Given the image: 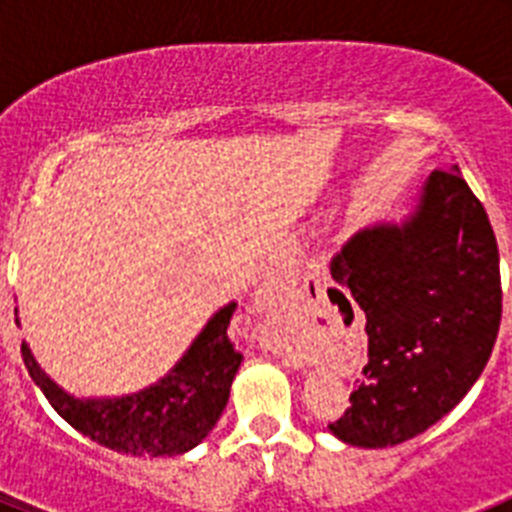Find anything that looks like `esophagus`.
Returning <instances> with one entry per match:
<instances>
[{
  "instance_id": "1",
  "label": "esophagus",
  "mask_w": 512,
  "mask_h": 512,
  "mask_svg": "<svg viewBox=\"0 0 512 512\" xmlns=\"http://www.w3.org/2000/svg\"><path fill=\"white\" fill-rule=\"evenodd\" d=\"M256 310H264L266 305H271V289L269 287H261L259 292H256Z\"/></svg>"
}]
</instances>
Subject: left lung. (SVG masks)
I'll return each mask as SVG.
<instances>
[{"mask_svg":"<svg viewBox=\"0 0 512 512\" xmlns=\"http://www.w3.org/2000/svg\"><path fill=\"white\" fill-rule=\"evenodd\" d=\"M328 289L364 310L369 361L338 441L387 449L428 431L464 400L495 346L503 289L490 217L459 166L436 169L400 223L364 228L330 259Z\"/></svg>","mask_w":512,"mask_h":512,"instance_id":"obj_1","label":"left lung"}]
</instances>
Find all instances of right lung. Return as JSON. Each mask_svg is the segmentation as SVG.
<instances>
[{
    "label": "right lung",
    "instance_id": "add662e5",
    "mask_svg": "<svg viewBox=\"0 0 512 512\" xmlns=\"http://www.w3.org/2000/svg\"><path fill=\"white\" fill-rule=\"evenodd\" d=\"M233 310L235 302L220 307L164 377L128 395H71L43 372L25 341L22 361L53 410L104 449L130 456L187 454L220 420L243 361L228 341ZM15 323L20 325L17 307Z\"/></svg>",
    "mask_w": 512,
    "mask_h": 512
}]
</instances>
